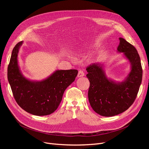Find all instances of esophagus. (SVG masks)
Masks as SVG:
<instances>
[{"label":"esophagus","instance_id":"34e87169","mask_svg":"<svg viewBox=\"0 0 149 149\" xmlns=\"http://www.w3.org/2000/svg\"><path fill=\"white\" fill-rule=\"evenodd\" d=\"M83 76H84V73L83 72V70H81V69H79V72H78V74H77V77H83Z\"/></svg>","mask_w":149,"mask_h":149}]
</instances>
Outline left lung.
<instances>
[{
  "label": "left lung",
  "instance_id": "8db88e82",
  "mask_svg": "<svg viewBox=\"0 0 149 149\" xmlns=\"http://www.w3.org/2000/svg\"><path fill=\"white\" fill-rule=\"evenodd\" d=\"M119 40L117 50L123 52L131 63V71L124 81L116 83L108 79L100 63L86 68L90 82L89 103L93 111L104 116H115L127 110L135 101L142 81L143 69L137 50L125 39Z\"/></svg>",
  "mask_w": 149,
  "mask_h": 149
}]
</instances>
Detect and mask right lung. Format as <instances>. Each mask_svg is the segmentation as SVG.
Wrapping results in <instances>:
<instances>
[{"mask_svg":"<svg viewBox=\"0 0 149 149\" xmlns=\"http://www.w3.org/2000/svg\"><path fill=\"white\" fill-rule=\"evenodd\" d=\"M23 42L13 49L8 66V80L18 105L26 112L37 116L48 115L58 108L66 89L75 79L78 70H58L42 81H31L22 75L17 54Z\"/></svg>","mask_w":149,"mask_h":149,"instance_id":"right-lung-1","label":"right lung"}]
</instances>
